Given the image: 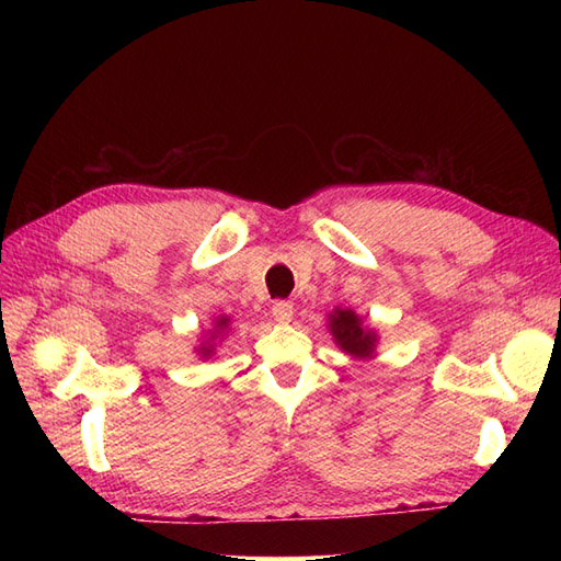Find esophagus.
Wrapping results in <instances>:
<instances>
[{"mask_svg": "<svg viewBox=\"0 0 561 561\" xmlns=\"http://www.w3.org/2000/svg\"><path fill=\"white\" fill-rule=\"evenodd\" d=\"M272 318L277 320V323H289V320L294 318V304L291 301H274Z\"/></svg>", "mask_w": 561, "mask_h": 561, "instance_id": "34e87169", "label": "esophagus"}]
</instances>
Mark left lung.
Here are the masks:
<instances>
[{
	"mask_svg": "<svg viewBox=\"0 0 561 561\" xmlns=\"http://www.w3.org/2000/svg\"><path fill=\"white\" fill-rule=\"evenodd\" d=\"M330 330L332 335H335V342L344 352H350L354 356H371L374 352V344H376V335L371 330H366L362 325L359 316L350 308H337L335 313L330 316Z\"/></svg>",
	"mask_w": 561,
	"mask_h": 561,
	"instance_id": "8db88e82",
	"label": "left lung"
}]
</instances>
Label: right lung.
<instances>
[{
  "mask_svg": "<svg viewBox=\"0 0 561 561\" xmlns=\"http://www.w3.org/2000/svg\"><path fill=\"white\" fill-rule=\"evenodd\" d=\"M224 328H229V318H219L217 320V330H214V335H219ZM199 352H202V356H209L211 354V344H207V347H205V344H202Z\"/></svg>",
  "mask_w": 561,
  "mask_h": 561,
  "instance_id": "add662e5",
  "label": "right lung"
}]
</instances>
